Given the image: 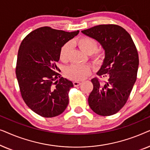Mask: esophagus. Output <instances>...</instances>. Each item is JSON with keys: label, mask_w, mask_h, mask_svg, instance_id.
<instances>
[{"label": "esophagus", "mask_w": 150, "mask_h": 150, "mask_svg": "<svg viewBox=\"0 0 150 150\" xmlns=\"http://www.w3.org/2000/svg\"><path fill=\"white\" fill-rule=\"evenodd\" d=\"M73 84H74V87H78V86H79L80 85H81V82L74 81V82H73Z\"/></svg>", "instance_id": "1"}]
</instances>
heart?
<instances>
[{
    "label": "heart",
    "instance_id": "heart-1",
    "mask_svg": "<svg viewBox=\"0 0 150 150\" xmlns=\"http://www.w3.org/2000/svg\"><path fill=\"white\" fill-rule=\"evenodd\" d=\"M76 44L80 47L87 54L91 55V59L93 63H98L101 61L104 53L101 49H97L98 44L96 40L89 37H83L75 42ZM70 44L66 43L61 47L60 50V59L63 62H67L69 59L70 52ZM91 69L87 65H71L67 67L65 76L73 81H81L89 75Z\"/></svg>",
    "mask_w": 150,
    "mask_h": 150
}]
</instances>
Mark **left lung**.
<instances>
[{"label": "left lung", "mask_w": 150, "mask_h": 150, "mask_svg": "<svg viewBox=\"0 0 150 150\" xmlns=\"http://www.w3.org/2000/svg\"><path fill=\"white\" fill-rule=\"evenodd\" d=\"M98 41L104 50L103 63L91 79L93 89L88 98L96 114L109 116L117 112L126 103L137 80L139 55L130 34L118 25L101 24L82 30Z\"/></svg>", "instance_id": "8db88e82"}]
</instances>
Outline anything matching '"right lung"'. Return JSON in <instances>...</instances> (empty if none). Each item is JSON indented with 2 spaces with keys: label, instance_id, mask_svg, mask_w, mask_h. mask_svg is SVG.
Instances as JSON below:
<instances>
[{
  "label": "right lung",
  "instance_id": "add662e5",
  "mask_svg": "<svg viewBox=\"0 0 150 150\" xmlns=\"http://www.w3.org/2000/svg\"><path fill=\"white\" fill-rule=\"evenodd\" d=\"M79 33L44 26L30 32L20 44L16 77L24 102L39 115L56 117L68 105V92L74 85L63 77L57 81L56 63L61 47Z\"/></svg>",
  "mask_w": 150,
  "mask_h": 150
}]
</instances>
